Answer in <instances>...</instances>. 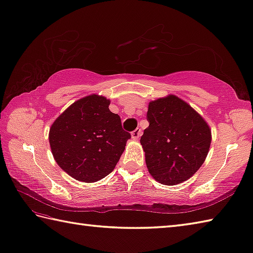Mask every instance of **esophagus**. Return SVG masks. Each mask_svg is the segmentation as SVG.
I'll use <instances>...</instances> for the list:
<instances>
[{
    "label": "esophagus",
    "instance_id": "34e87169",
    "mask_svg": "<svg viewBox=\"0 0 253 253\" xmlns=\"http://www.w3.org/2000/svg\"><path fill=\"white\" fill-rule=\"evenodd\" d=\"M131 135H132V138H134V140H138L140 136L142 135V130H141V128L137 127L131 133Z\"/></svg>",
    "mask_w": 253,
    "mask_h": 253
}]
</instances>
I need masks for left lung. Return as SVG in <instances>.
Instances as JSON below:
<instances>
[{
    "instance_id": "1",
    "label": "left lung",
    "mask_w": 253,
    "mask_h": 253,
    "mask_svg": "<svg viewBox=\"0 0 253 253\" xmlns=\"http://www.w3.org/2000/svg\"><path fill=\"white\" fill-rule=\"evenodd\" d=\"M147 120L141 144L151 176L166 185L191 178L205 162L212 141L203 117L179 97L168 95L149 101Z\"/></svg>"
}]
</instances>
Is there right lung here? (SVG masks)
Here are the masks:
<instances>
[{
	"mask_svg": "<svg viewBox=\"0 0 253 253\" xmlns=\"http://www.w3.org/2000/svg\"><path fill=\"white\" fill-rule=\"evenodd\" d=\"M109 105L104 96L83 97L66 108L50 127L54 161L79 181L96 182L109 174L131 138Z\"/></svg>",
	"mask_w": 253,
	"mask_h": 253,
	"instance_id": "obj_1",
	"label": "right lung"
}]
</instances>
